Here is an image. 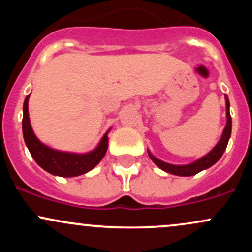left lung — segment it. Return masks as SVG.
Instances as JSON below:
<instances>
[{
  "mask_svg": "<svg viewBox=\"0 0 252 252\" xmlns=\"http://www.w3.org/2000/svg\"><path fill=\"white\" fill-rule=\"evenodd\" d=\"M226 98V116H227V123L226 126H225L224 131H222V136L219 141L218 144L213 148L207 155H205L204 158H199L198 161L195 162L190 163V164H186V166H174V164H169L163 162V161L158 160L153 156L150 153L148 152L149 158H152V161L154 162L156 166L160 167L161 169L164 170V172L170 173V174H174V175H180V176H190V175H195L196 173L201 172V170L209 168V167L213 166L219 158H221V155L224 154L225 149L227 147V142H228V138L231 136V128H232V121H231V115H230V103H228V98L227 96L225 97Z\"/></svg>",
  "mask_w": 252,
  "mask_h": 252,
  "instance_id": "1",
  "label": "left lung"
}]
</instances>
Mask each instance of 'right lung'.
<instances>
[{"label": "right lung", "instance_id": "right-lung-1", "mask_svg": "<svg viewBox=\"0 0 252 252\" xmlns=\"http://www.w3.org/2000/svg\"><path fill=\"white\" fill-rule=\"evenodd\" d=\"M28 99L30 94L26 97L24 103V118H22V131L26 146L28 147L31 155L41 168L47 170L53 175L71 178L89 172L100 162L108 150V132L104 135L99 146L89 154H70L53 150L42 144L34 135L32 130L30 117H28Z\"/></svg>", "mask_w": 252, "mask_h": 252}]
</instances>
